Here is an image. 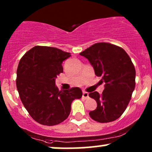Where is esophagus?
Segmentation results:
<instances>
[{
  "instance_id": "34e87169",
  "label": "esophagus",
  "mask_w": 152,
  "mask_h": 152,
  "mask_svg": "<svg viewBox=\"0 0 152 152\" xmlns=\"http://www.w3.org/2000/svg\"><path fill=\"white\" fill-rule=\"evenodd\" d=\"M82 97L84 98V99H88V98H89V93L86 92V91H83Z\"/></svg>"
}]
</instances>
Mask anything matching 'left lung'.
<instances>
[{"label":"left lung","mask_w":152,"mask_h":152,"mask_svg":"<svg viewBox=\"0 0 152 152\" xmlns=\"http://www.w3.org/2000/svg\"><path fill=\"white\" fill-rule=\"evenodd\" d=\"M89 60L96 76L104 83L102 94L97 91L89 96L96 102V108L89 112L99 123L113 122L126 110L136 85V70L129 56L122 48L108 42L92 45L80 53Z\"/></svg>","instance_id":"obj_1"}]
</instances>
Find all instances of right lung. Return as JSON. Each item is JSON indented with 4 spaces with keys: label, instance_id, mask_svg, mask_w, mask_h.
<instances>
[{
    "label": "right lung",
    "instance_id": "right-lung-1",
    "mask_svg": "<svg viewBox=\"0 0 152 152\" xmlns=\"http://www.w3.org/2000/svg\"><path fill=\"white\" fill-rule=\"evenodd\" d=\"M71 56L56 48L35 46L20 60L16 72V88L29 115L44 126L62 123L71 113L75 99L82 96L78 87L59 91L56 79L63 73L62 63Z\"/></svg>",
    "mask_w": 152,
    "mask_h": 152
}]
</instances>
